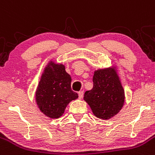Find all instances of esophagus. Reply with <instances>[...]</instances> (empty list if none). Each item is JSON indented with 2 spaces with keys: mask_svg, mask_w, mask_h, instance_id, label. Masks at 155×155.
<instances>
[{
  "mask_svg": "<svg viewBox=\"0 0 155 155\" xmlns=\"http://www.w3.org/2000/svg\"><path fill=\"white\" fill-rule=\"evenodd\" d=\"M83 94H84L83 91H79V99H82V98Z\"/></svg>",
  "mask_w": 155,
  "mask_h": 155,
  "instance_id": "34e87169",
  "label": "esophagus"
}]
</instances>
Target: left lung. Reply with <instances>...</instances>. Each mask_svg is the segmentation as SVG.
I'll return each instance as SVG.
<instances>
[{
	"label": "left lung",
	"instance_id": "8db88e82",
	"mask_svg": "<svg viewBox=\"0 0 155 155\" xmlns=\"http://www.w3.org/2000/svg\"><path fill=\"white\" fill-rule=\"evenodd\" d=\"M93 82L94 87L84 93V100L95 117L109 120L120 112L125 98L116 67L94 71Z\"/></svg>",
	"mask_w": 155,
	"mask_h": 155
}]
</instances>
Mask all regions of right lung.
I'll return each instance as SVG.
<instances>
[{
	"label": "right lung",
	"mask_w": 155,
	"mask_h": 155,
	"mask_svg": "<svg viewBox=\"0 0 155 155\" xmlns=\"http://www.w3.org/2000/svg\"><path fill=\"white\" fill-rule=\"evenodd\" d=\"M71 76L62 64L49 61L35 91V101L45 116L57 119L62 116L67 105L78 98L71 90Z\"/></svg>",
	"instance_id": "add662e5"
}]
</instances>
